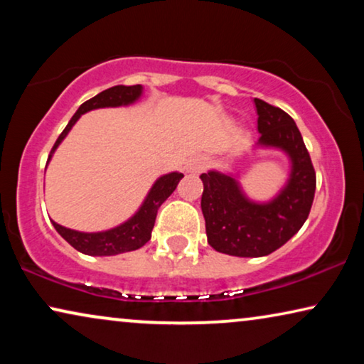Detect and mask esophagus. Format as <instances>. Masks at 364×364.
I'll list each match as a JSON object with an SVG mask.
<instances>
[{
  "mask_svg": "<svg viewBox=\"0 0 364 364\" xmlns=\"http://www.w3.org/2000/svg\"><path fill=\"white\" fill-rule=\"evenodd\" d=\"M203 167H205V161H203L202 157H191L186 166L188 173H198L200 171H203Z\"/></svg>",
  "mask_w": 364,
  "mask_h": 364,
  "instance_id": "34e87169",
  "label": "esophagus"
}]
</instances>
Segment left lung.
Here are the masks:
<instances>
[{"instance_id": "8db88e82", "label": "left lung", "mask_w": 364, "mask_h": 364, "mask_svg": "<svg viewBox=\"0 0 364 364\" xmlns=\"http://www.w3.org/2000/svg\"><path fill=\"white\" fill-rule=\"evenodd\" d=\"M257 129L253 151L275 149L288 157L290 171L270 200H253L243 191L238 172L202 173V213L207 242L217 252L233 257H265L290 240L306 222L316 188L310 154L296 124L280 107L253 99Z\"/></svg>"}]
</instances>
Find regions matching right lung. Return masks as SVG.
<instances>
[{
	"instance_id": "right-lung-1",
	"label": "right lung",
	"mask_w": 364,
	"mask_h": 364,
	"mask_svg": "<svg viewBox=\"0 0 364 364\" xmlns=\"http://www.w3.org/2000/svg\"><path fill=\"white\" fill-rule=\"evenodd\" d=\"M144 87L141 84L137 86H114L109 87L106 91L99 92L97 96L89 99L81 107L77 109L76 114L71 117V121L68 122V126L61 132V136L58 137L56 144H54L51 154H49L48 164L51 161L53 154L56 152L66 136L71 131L74 124L79 121V117L82 114L94 109H102V107H121V106H131V104L137 102L142 97ZM183 173L181 172H168L164 173L152 183L151 191L147 192L146 198L141 203V207L137 208V212L132 217H129L126 222H122L121 225L109 228V230L102 232H79L73 230V228H66L59 225L54 220L53 225L56 228L59 235L66 240L69 245L76 248L77 252L84 253V255L91 257H111L119 255V253H126L137 250L146 245L151 240L154 223H156L157 210L164 202L167 200L168 196L176 191L177 183L181 182Z\"/></svg>"
}]
</instances>
